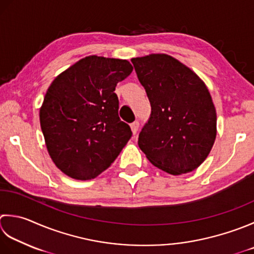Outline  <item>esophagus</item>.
<instances>
[{"label": "esophagus", "mask_w": 254, "mask_h": 254, "mask_svg": "<svg viewBox=\"0 0 254 254\" xmlns=\"http://www.w3.org/2000/svg\"><path fill=\"white\" fill-rule=\"evenodd\" d=\"M138 127H140V123H138L137 121L133 122V123L131 124V130H132L133 135H136V133H137V131H138Z\"/></svg>", "instance_id": "obj_1"}]
</instances>
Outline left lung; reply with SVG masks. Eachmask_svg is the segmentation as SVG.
<instances>
[{"label": "left lung", "mask_w": 254, "mask_h": 254, "mask_svg": "<svg viewBox=\"0 0 254 254\" xmlns=\"http://www.w3.org/2000/svg\"><path fill=\"white\" fill-rule=\"evenodd\" d=\"M152 107L138 146L154 166L171 175L199 167L217 135L210 92L197 73L166 54L132 58Z\"/></svg>", "instance_id": "obj_1"}]
</instances>
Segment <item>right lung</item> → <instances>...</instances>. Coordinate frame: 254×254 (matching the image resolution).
I'll list each match as a JSON object with an SVG mask.
<instances>
[{"instance_id": "add662e5", "label": "right lung", "mask_w": 254, "mask_h": 254, "mask_svg": "<svg viewBox=\"0 0 254 254\" xmlns=\"http://www.w3.org/2000/svg\"><path fill=\"white\" fill-rule=\"evenodd\" d=\"M132 70L126 59L91 55L59 73L47 89L39 121L49 156L67 176L96 178L130 140L114 90Z\"/></svg>"}]
</instances>
